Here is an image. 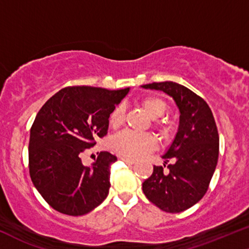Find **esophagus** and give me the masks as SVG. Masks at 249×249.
I'll list each match as a JSON object with an SVG mask.
<instances>
[{
	"label": "esophagus",
	"instance_id": "esophagus-1",
	"mask_svg": "<svg viewBox=\"0 0 249 249\" xmlns=\"http://www.w3.org/2000/svg\"><path fill=\"white\" fill-rule=\"evenodd\" d=\"M119 160H122V161H124L125 163H127V164H133V163H134V160H132V159H128V157L119 156Z\"/></svg>",
	"mask_w": 249,
	"mask_h": 249
}]
</instances>
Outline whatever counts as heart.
Instances as JSON below:
<instances>
[{
	"instance_id": "b5f03b06",
	"label": "heart",
	"mask_w": 249,
	"mask_h": 249,
	"mask_svg": "<svg viewBox=\"0 0 249 249\" xmlns=\"http://www.w3.org/2000/svg\"><path fill=\"white\" fill-rule=\"evenodd\" d=\"M143 109L152 118H160L165 114L166 106L165 101L161 97L157 96H148L144 97L141 102ZM125 117V108L123 106H117L112 110L109 117V124L112 128H118L124 123ZM161 131L164 135H168L171 128L166 125H161ZM112 149L119 155L124 157H137L143 156L144 154L154 149L155 147V140L150 134L143 133V132H134V131H125L118 134L117 137L112 140Z\"/></svg>"
}]
</instances>
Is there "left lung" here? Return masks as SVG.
<instances>
[{
    "label": "left lung",
    "mask_w": 249,
    "mask_h": 249,
    "mask_svg": "<svg viewBox=\"0 0 249 249\" xmlns=\"http://www.w3.org/2000/svg\"><path fill=\"white\" fill-rule=\"evenodd\" d=\"M141 87L168 94L180 114L177 133L162 155L164 164L154 165L153 175L143 181L142 191L163 212H184L202 199L215 172L219 150L215 119L202 97L180 84L163 81Z\"/></svg>",
    "instance_id": "left-lung-1"
}]
</instances>
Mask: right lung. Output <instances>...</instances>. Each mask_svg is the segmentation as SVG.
Here are the masks:
<instances>
[{
    "mask_svg": "<svg viewBox=\"0 0 249 249\" xmlns=\"http://www.w3.org/2000/svg\"><path fill=\"white\" fill-rule=\"evenodd\" d=\"M128 92L130 88L67 87L37 112L30 131V176L55 210L83 216L108 196L110 168L117 157L101 152L90 165H84L80 157L108 133L110 114Z\"/></svg>",
    "mask_w": 249,
    "mask_h": 249,
    "instance_id": "right-lung-1",
    "label": "right lung"
}]
</instances>
